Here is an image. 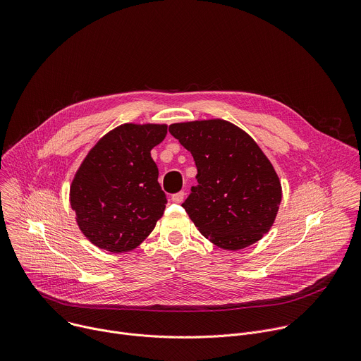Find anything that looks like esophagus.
Segmentation results:
<instances>
[{"instance_id":"34e87169","label":"esophagus","mask_w":361,"mask_h":361,"mask_svg":"<svg viewBox=\"0 0 361 361\" xmlns=\"http://www.w3.org/2000/svg\"><path fill=\"white\" fill-rule=\"evenodd\" d=\"M184 197H185L184 191H180V192H176V194H173V195H171V200H173L174 202H183Z\"/></svg>"}]
</instances>
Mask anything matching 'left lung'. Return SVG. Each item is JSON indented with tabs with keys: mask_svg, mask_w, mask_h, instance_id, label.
<instances>
[{
	"mask_svg": "<svg viewBox=\"0 0 361 361\" xmlns=\"http://www.w3.org/2000/svg\"><path fill=\"white\" fill-rule=\"evenodd\" d=\"M170 134L191 152L197 185L183 202L200 233L224 250H241L271 228L281 184L257 142L224 120L177 123Z\"/></svg>",
	"mask_w": 361,
	"mask_h": 361,
	"instance_id": "obj_1",
	"label": "left lung"
}]
</instances>
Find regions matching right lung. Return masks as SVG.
Returning <instances> with one entry per match:
<instances>
[{
	"instance_id": "add662e5",
	"label": "right lung",
	"mask_w": 361,
	"mask_h": 361,
	"mask_svg": "<svg viewBox=\"0 0 361 361\" xmlns=\"http://www.w3.org/2000/svg\"><path fill=\"white\" fill-rule=\"evenodd\" d=\"M166 124H124L87 154L70 188L82 234L98 248L123 252L140 245L161 219L167 197L151 149Z\"/></svg>"
}]
</instances>
